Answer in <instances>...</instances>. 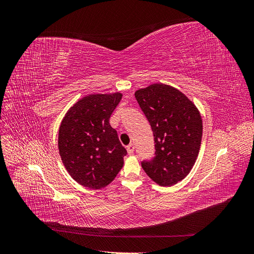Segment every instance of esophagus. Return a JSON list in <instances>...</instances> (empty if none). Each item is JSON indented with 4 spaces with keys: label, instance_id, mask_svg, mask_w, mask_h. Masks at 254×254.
Segmentation results:
<instances>
[{
    "label": "esophagus",
    "instance_id": "esophagus-1",
    "mask_svg": "<svg viewBox=\"0 0 254 254\" xmlns=\"http://www.w3.org/2000/svg\"><path fill=\"white\" fill-rule=\"evenodd\" d=\"M126 149H127V152L129 153V155H132V153L134 152V145L133 144H129L127 147H126Z\"/></svg>",
    "mask_w": 254,
    "mask_h": 254
}]
</instances>
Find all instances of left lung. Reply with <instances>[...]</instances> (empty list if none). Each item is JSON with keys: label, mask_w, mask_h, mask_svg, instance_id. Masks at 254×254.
I'll use <instances>...</instances> for the list:
<instances>
[{"label": "left lung", "mask_w": 254, "mask_h": 254, "mask_svg": "<svg viewBox=\"0 0 254 254\" xmlns=\"http://www.w3.org/2000/svg\"><path fill=\"white\" fill-rule=\"evenodd\" d=\"M149 122L155 157L143 160L150 179L162 187L181 181L194 166L201 144L202 120L195 105L179 90L155 83L134 93Z\"/></svg>", "instance_id": "left-lung-1"}]
</instances>
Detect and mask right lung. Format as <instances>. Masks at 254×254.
Segmentation results:
<instances>
[{"instance_id": "add662e5", "label": "right lung", "mask_w": 254, "mask_h": 254, "mask_svg": "<svg viewBox=\"0 0 254 254\" xmlns=\"http://www.w3.org/2000/svg\"><path fill=\"white\" fill-rule=\"evenodd\" d=\"M122 94H92L81 98L61 122L58 148L72 178L90 189H102L117 177L127 150L109 124Z\"/></svg>"}]
</instances>
